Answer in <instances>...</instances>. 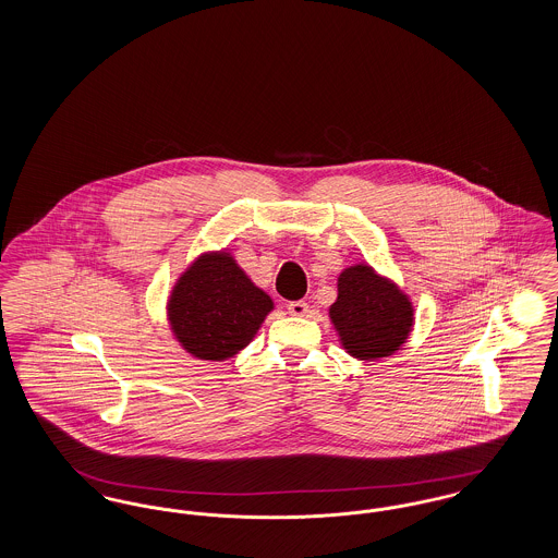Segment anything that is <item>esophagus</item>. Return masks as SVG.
Segmentation results:
<instances>
[{"label":"esophagus","instance_id":"1","mask_svg":"<svg viewBox=\"0 0 558 558\" xmlns=\"http://www.w3.org/2000/svg\"><path fill=\"white\" fill-rule=\"evenodd\" d=\"M287 310H289V314H291V316H294V318H303V316L307 314L310 305H307L305 301H291Z\"/></svg>","mask_w":558,"mask_h":558}]
</instances>
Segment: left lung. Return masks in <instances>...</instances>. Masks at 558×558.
Returning <instances> with one entry per match:
<instances>
[{
  "instance_id": "obj_1",
  "label": "left lung",
  "mask_w": 558,
  "mask_h": 558,
  "mask_svg": "<svg viewBox=\"0 0 558 558\" xmlns=\"http://www.w3.org/2000/svg\"><path fill=\"white\" fill-rule=\"evenodd\" d=\"M328 318L351 357L376 362L393 355L410 339L414 305L391 278L368 264H355L339 274Z\"/></svg>"
}]
</instances>
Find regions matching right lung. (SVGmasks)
I'll return each instance as SVG.
<instances>
[{
    "label": "right lung",
    "instance_id": "right-lung-1",
    "mask_svg": "<svg viewBox=\"0 0 558 558\" xmlns=\"http://www.w3.org/2000/svg\"><path fill=\"white\" fill-rule=\"evenodd\" d=\"M271 310V296L246 276L228 248L201 253L167 296L175 341L205 362L234 357L255 339Z\"/></svg>",
    "mask_w": 558,
    "mask_h": 558
}]
</instances>
